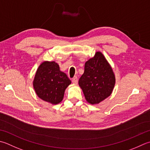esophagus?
Here are the masks:
<instances>
[{"instance_id":"obj_1","label":"esophagus","mask_w":150,"mask_h":150,"mask_svg":"<svg viewBox=\"0 0 150 150\" xmlns=\"http://www.w3.org/2000/svg\"><path fill=\"white\" fill-rule=\"evenodd\" d=\"M72 83L74 84H77V83H78V79H77V77H74L73 79H72Z\"/></svg>"}]
</instances>
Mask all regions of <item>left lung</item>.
I'll list each match as a JSON object with an SVG mask.
<instances>
[{
    "label": "left lung",
    "mask_w": 150,
    "mask_h": 150,
    "mask_svg": "<svg viewBox=\"0 0 150 150\" xmlns=\"http://www.w3.org/2000/svg\"><path fill=\"white\" fill-rule=\"evenodd\" d=\"M116 83L112 67L100 51L85 62L84 73L79 85L85 99L91 105H97L112 93Z\"/></svg>",
    "instance_id": "8db88e82"
}]
</instances>
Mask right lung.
<instances>
[{
	"instance_id": "right-lung-1",
	"label": "right lung",
	"mask_w": 150,
	"mask_h": 150,
	"mask_svg": "<svg viewBox=\"0 0 150 150\" xmlns=\"http://www.w3.org/2000/svg\"><path fill=\"white\" fill-rule=\"evenodd\" d=\"M71 83L66 73L60 71L57 62L43 61L36 70L33 87L41 99L57 105L62 101L65 90Z\"/></svg>"
}]
</instances>
